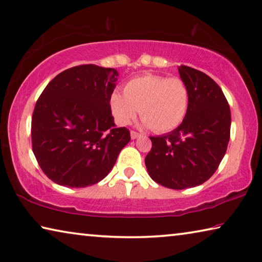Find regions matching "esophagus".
I'll return each instance as SVG.
<instances>
[{
  "label": "esophagus",
  "instance_id": "obj_1",
  "mask_svg": "<svg viewBox=\"0 0 262 262\" xmlns=\"http://www.w3.org/2000/svg\"><path fill=\"white\" fill-rule=\"evenodd\" d=\"M139 136H141V134L140 133H138V132H135V130H130V138L133 139V140H135V139H138Z\"/></svg>",
  "mask_w": 262,
  "mask_h": 262
}]
</instances>
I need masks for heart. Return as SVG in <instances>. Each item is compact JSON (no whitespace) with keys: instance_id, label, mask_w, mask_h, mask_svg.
Masks as SVG:
<instances>
[{"instance_id":"heart-1","label":"heart","mask_w":262,"mask_h":262,"mask_svg":"<svg viewBox=\"0 0 262 262\" xmlns=\"http://www.w3.org/2000/svg\"><path fill=\"white\" fill-rule=\"evenodd\" d=\"M189 101L188 85L182 78L143 74L126 82L123 95L112 94L110 105L119 124H129L140 111L144 126L165 133L183 122Z\"/></svg>"}]
</instances>
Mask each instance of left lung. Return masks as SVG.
Returning a JSON list of instances; mask_svg holds the SVG:
<instances>
[{
    "label": "left lung",
    "mask_w": 262,
    "mask_h": 262,
    "mask_svg": "<svg viewBox=\"0 0 262 262\" xmlns=\"http://www.w3.org/2000/svg\"><path fill=\"white\" fill-rule=\"evenodd\" d=\"M178 72L189 89L188 113L176 129L150 136L144 162L156 183L182 190L203 184L218 169L230 140L231 111L212 78L185 65Z\"/></svg>",
    "instance_id": "1"
}]
</instances>
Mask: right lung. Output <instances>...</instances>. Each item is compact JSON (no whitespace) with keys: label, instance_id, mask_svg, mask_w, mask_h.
<instances>
[{"label":"right lung","instance_id":"add662e5","mask_svg":"<svg viewBox=\"0 0 262 262\" xmlns=\"http://www.w3.org/2000/svg\"><path fill=\"white\" fill-rule=\"evenodd\" d=\"M118 76L114 69L79 65L58 74L41 92L31 119L32 151L55 183H98L130 141L126 127H115L111 111Z\"/></svg>","mask_w":262,"mask_h":262}]
</instances>
